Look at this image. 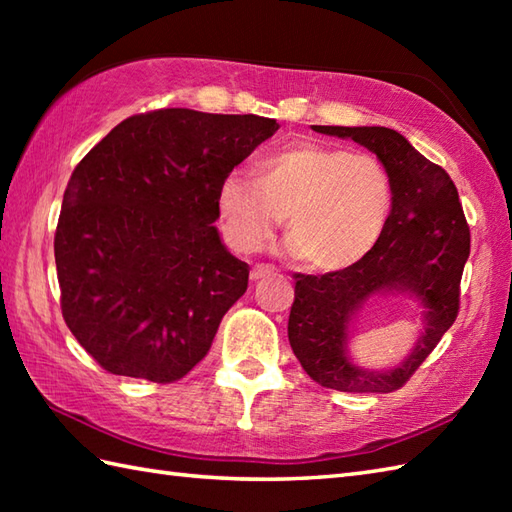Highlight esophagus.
Here are the masks:
<instances>
[{"label":"esophagus","mask_w":512,"mask_h":512,"mask_svg":"<svg viewBox=\"0 0 512 512\" xmlns=\"http://www.w3.org/2000/svg\"><path fill=\"white\" fill-rule=\"evenodd\" d=\"M273 266H268V264H257L253 270H250V279L253 281H262V279H268V277H273Z\"/></svg>","instance_id":"1"}]
</instances>
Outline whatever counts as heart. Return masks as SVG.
Listing matches in <instances>:
<instances>
[{
	"label": "heart",
	"mask_w": 512,
	"mask_h": 512,
	"mask_svg": "<svg viewBox=\"0 0 512 512\" xmlns=\"http://www.w3.org/2000/svg\"><path fill=\"white\" fill-rule=\"evenodd\" d=\"M255 183L228 173L217 191L226 242L255 253L284 217L288 248L317 270H343L372 250L394 204L391 178L372 154L295 143L259 158Z\"/></svg>",
	"instance_id": "1"
}]
</instances>
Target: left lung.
<instances>
[{"label":"left lung","instance_id":"obj_1","mask_svg":"<svg viewBox=\"0 0 512 512\" xmlns=\"http://www.w3.org/2000/svg\"><path fill=\"white\" fill-rule=\"evenodd\" d=\"M314 132L352 138L383 162L394 204L376 246L350 268L292 275L295 301L288 341L306 374L325 389L389 394L416 374L460 312V281L471 250L458 189L449 173L387 127L312 125ZM380 289H402L425 306V332L408 361L391 373H365L344 354L353 312Z\"/></svg>","mask_w":512,"mask_h":512}]
</instances>
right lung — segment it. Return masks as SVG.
I'll return each mask as SVG.
<instances>
[{
  "instance_id": "obj_1",
  "label": "right lung",
  "mask_w": 512,
  "mask_h": 512,
  "mask_svg": "<svg viewBox=\"0 0 512 512\" xmlns=\"http://www.w3.org/2000/svg\"><path fill=\"white\" fill-rule=\"evenodd\" d=\"M277 129L165 107L125 118L74 167L54 233L61 312L105 372L167 385L211 350L250 270L213 226L217 191Z\"/></svg>"
}]
</instances>
